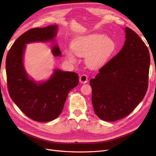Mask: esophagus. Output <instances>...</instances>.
I'll use <instances>...</instances> for the list:
<instances>
[{
  "label": "esophagus",
  "mask_w": 156,
  "mask_h": 156,
  "mask_svg": "<svg viewBox=\"0 0 156 156\" xmlns=\"http://www.w3.org/2000/svg\"><path fill=\"white\" fill-rule=\"evenodd\" d=\"M88 76L85 74H83L80 76L79 81L81 83H86L88 81Z\"/></svg>",
  "instance_id": "esophagus-1"
}]
</instances>
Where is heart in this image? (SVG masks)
I'll use <instances>...</instances> for the list:
<instances>
[{
	"label": "heart",
	"mask_w": 156,
	"mask_h": 156,
	"mask_svg": "<svg viewBox=\"0 0 156 156\" xmlns=\"http://www.w3.org/2000/svg\"><path fill=\"white\" fill-rule=\"evenodd\" d=\"M73 53L78 56H85L87 66L96 69L103 66L115 53L117 45L115 41L100 34H92L79 37L71 44ZM67 58L72 62L75 57L71 51L66 53Z\"/></svg>",
	"instance_id": "1"
}]
</instances>
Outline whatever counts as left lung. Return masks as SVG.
<instances>
[{
  "label": "left lung",
  "instance_id": "1",
  "mask_svg": "<svg viewBox=\"0 0 156 156\" xmlns=\"http://www.w3.org/2000/svg\"><path fill=\"white\" fill-rule=\"evenodd\" d=\"M121 51L99 70L90 84L94 112L100 119L113 122L129 115L147 92L149 51L135 32L126 27Z\"/></svg>",
  "mask_w": 156,
  "mask_h": 156
}]
</instances>
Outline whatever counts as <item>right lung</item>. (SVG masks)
<instances>
[{
    "label": "right lung",
    "mask_w": 156,
    "mask_h": 156,
    "mask_svg": "<svg viewBox=\"0 0 156 156\" xmlns=\"http://www.w3.org/2000/svg\"><path fill=\"white\" fill-rule=\"evenodd\" d=\"M57 25L34 28L23 33L9 50L6 60L8 92L13 101L30 119L47 122L56 119L62 111L71 90L77 87L79 77L76 73L55 69L49 80L37 83L29 79L23 62L27 44L36 41H53ZM55 56H61L57 45L52 49Z\"/></svg>",
    "instance_id": "right-lung-1"
}]
</instances>
